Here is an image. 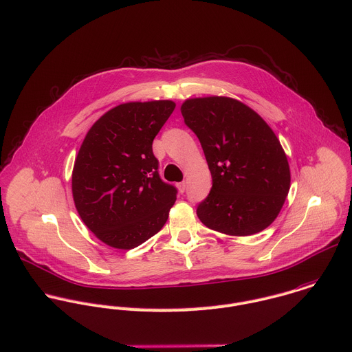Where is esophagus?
I'll return each mask as SVG.
<instances>
[{"label": "esophagus", "instance_id": "34e87169", "mask_svg": "<svg viewBox=\"0 0 352 352\" xmlns=\"http://www.w3.org/2000/svg\"><path fill=\"white\" fill-rule=\"evenodd\" d=\"M177 187H179V191H180V192H184L186 188H187V183H186V182H182V183L177 184Z\"/></svg>", "mask_w": 352, "mask_h": 352}]
</instances>
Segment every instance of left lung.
<instances>
[{
  "instance_id": "left-lung-1",
  "label": "left lung",
  "mask_w": 352,
  "mask_h": 352,
  "mask_svg": "<svg viewBox=\"0 0 352 352\" xmlns=\"http://www.w3.org/2000/svg\"><path fill=\"white\" fill-rule=\"evenodd\" d=\"M180 111L212 175L210 192L197 206L199 220L238 236L267 228L290 188L287 158L272 129L256 111L223 96L188 99Z\"/></svg>"
}]
</instances>
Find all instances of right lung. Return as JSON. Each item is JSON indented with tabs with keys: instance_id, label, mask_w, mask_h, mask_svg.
Here are the masks:
<instances>
[{
	"instance_id": "right-lung-1",
	"label": "right lung",
	"mask_w": 352,
	"mask_h": 352,
	"mask_svg": "<svg viewBox=\"0 0 352 352\" xmlns=\"http://www.w3.org/2000/svg\"><path fill=\"white\" fill-rule=\"evenodd\" d=\"M170 100L120 104L87 133L73 169V197L85 226L104 243L133 249L166 223L177 195L165 183L153 140L173 113Z\"/></svg>"
}]
</instances>
